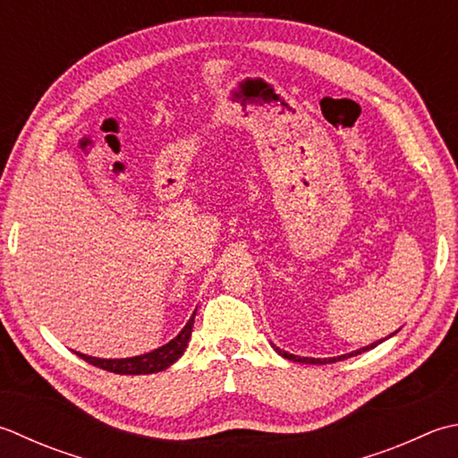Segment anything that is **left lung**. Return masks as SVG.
<instances>
[{"label":"left lung","mask_w":458,"mask_h":458,"mask_svg":"<svg viewBox=\"0 0 458 458\" xmlns=\"http://www.w3.org/2000/svg\"><path fill=\"white\" fill-rule=\"evenodd\" d=\"M393 335V334H391ZM381 342H377V344H371V345H367V347H363V349H357V352H352V353H345V355H339V357H326V360H316V357H300V355H292V353H288V352H282L280 347H274L277 353H280L282 357H285V360H290V361H298V363H311V365H326V363H335V361H344V360H349V357H353V355H360V353H363V352H369V349H373L375 345H379Z\"/></svg>","instance_id":"8db88e82"}]
</instances>
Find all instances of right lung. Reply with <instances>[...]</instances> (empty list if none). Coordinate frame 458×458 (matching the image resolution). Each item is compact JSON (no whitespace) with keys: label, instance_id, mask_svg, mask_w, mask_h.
Segmentation results:
<instances>
[{"label":"right lung","instance_id":"1","mask_svg":"<svg viewBox=\"0 0 458 458\" xmlns=\"http://www.w3.org/2000/svg\"><path fill=\"white\" fill-rule=\"evenodd\" d=\"M194 316L188 319V324L184 329L178 334L173 342H168L166 345L155 349V352L145 353V355H137V357H127V360H98V357L91 355H83L77 353L81 360L91 363L98 369L111 371V373H119V375H148V373H158L166 369V367L173 365L178 357L184 353V349L188 345V339H191L192 334V326H194Z\"/></svg>","mask_w":458,"mask_h":458}]
</instances>
